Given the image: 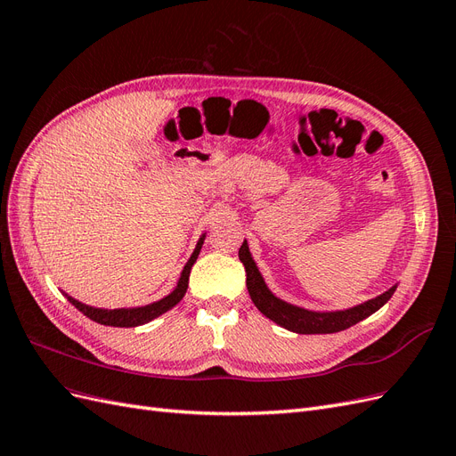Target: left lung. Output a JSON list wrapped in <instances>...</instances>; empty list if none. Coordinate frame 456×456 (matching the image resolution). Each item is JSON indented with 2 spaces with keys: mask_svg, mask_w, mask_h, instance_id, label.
Here are the masks:
<instances>
[{
  "mask_svg": "<svg viewBox=\"0 0 456 456\" xmlns=\"http://www.w3.org/2000/svg\"><path fill=\"white\" fill-rule=\"evenodd\" d=\"M240 260L245 266L247 273V289H249L251 300L255 306L265 314L268 320L275 322L278 325L285 327L287 330H293L298 335H329V333H338V330L348 329L355 323H360L370 314H375L379 308H382L386 302H388L395 291V285L388 291L379 295L377 298H370L360 306H354L348 310L340 312H312L289 305V302L273 297L270 289L266 287L265 280L255 265V260L249 253V245L243 241L240 247Z\"/></svg>",
  "mask_w": 456,
  "mask_h": 456,
  "instance_id": "8db88e82",
  "label": "left lung"
}]
</instances>
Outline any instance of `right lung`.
Listing matches in <instances>:
<instances>
[{
  "mask_svg": "<svg viewBox=\"0 0 456 456\" xmlns=\"http://www.w3.org/2000/svg\"><path fill=\"white\" fill-rule=\"evenodd\" d=\"M205 236L200 238L198 245L194 253H191L190 260L186 262V266L181 273V280H178L175 291L171 295H167L165 298L158 300V302H151L148 306H141V308H118V310H102V308H93L84 305V302H79L72 297H68V300L72 302V305L84 314L87 315L89 320L101 323V325H110V327H136V325H144L151 320H156L158 315L165 314L167 310H171L175 305L183 300V297L186 295V289H188V280H190V270L194 266V262L201 251V245H203Z\"/></svg>",
  "mask_w": 456,
  "mask_h": 456,
  "instance_id": "add662e5",
  "label": "right lung"
}]
</instances>
